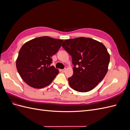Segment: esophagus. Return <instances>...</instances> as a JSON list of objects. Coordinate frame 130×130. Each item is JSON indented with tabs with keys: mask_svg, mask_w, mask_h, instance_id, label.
I'll return each mask as SVG.
<instances>
[{
	"mask_svg": "<svg viewBox=\"0 0 130 130\" xmlns=\"http://www.w3.org/2000/svg\"><path fill=\"white\" fill-rule=\"evenodd\" d=\"M66 68H64V69H62V70H61V71H62V72H66Z\"/></svg>",
	"mask_w": 130,
	"mask_h": 130,
	"instance_id": "1",
	"label": "esophagus"
}]
</instances>
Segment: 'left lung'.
<instances>
[{
	"label": "left lung",
	"instance_id": "left-lung-1",
	"mask_svg": "<svg viewBox=\"0 0 130 130\" xmlns=\"http://www.w3.org/2000/svg\"><path fill=\"white\" fill-rule=\"evenodd\" d=\"M62 46L72 56L73 76L69 86L76 91L87 92L99 84L108 71L109 54L105 46L92 38L66 40Z\"/></svg>",
	"mask_w": 130,
	"mask_h": 130
}]
</instances>
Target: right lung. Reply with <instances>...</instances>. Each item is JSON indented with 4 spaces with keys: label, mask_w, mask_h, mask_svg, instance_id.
I'll list each match as a JSON object with an SVG mask.
<instances>
[{
    "label": "right lung",
    "mask_w": 130,
    "mask_h": 130,
    "mask_svg": "<svg viewBox=\"0 0 130 130\" xmlns=\"http://www.w3.org/2000/svg\"><path fill=\"white\" fill-rule=\"evenodd\" d=\"M63 40L43 36L26 42L19 52L16 67L22 79L30 87L42 88L50 85L58 74L51 66L52 57Z\"/></svg>",
    "instance_id": "obj_1"
}]
</instances>
